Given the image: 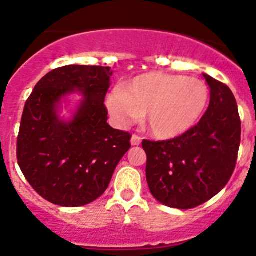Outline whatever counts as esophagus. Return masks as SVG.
I'll return each mask as SVG.
<instances>
[{"label":"esophagus","mask_w":256,"mask_h":256,"mask_svg":"<svg viewBox=\"0 0 256 256\" xmlns=\"http://www.w3.org/2000/svg\"><path fill=\"white\" fill-rule=\"evenodd\" d=\"M141 144V138L138 135H132V138H131V144L132 146H138V144Z\"/></svg>","instance_id":"34e87169"}]
</instances>
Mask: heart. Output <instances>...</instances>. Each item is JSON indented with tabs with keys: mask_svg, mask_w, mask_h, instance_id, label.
I'll list each match as a JSON object with an SVG mask.
<instances>
[{
	"mask_svg": "<svg viewBox=\"0 0 256 256\" xmlns=\"http://www.w3.org/2000/svg\"><path fill=\"white\" fill-rule=\"evenodd\" d=\"M208 98L209 89L203 80L152 72L110 94L106 105L118 125H132L144 115L150 131L167 140L196 125Z\"/></svg>",
	"mask_w": 256,
	"mask_h": 256,
	"instance_id": "heart-1",
	"label": "heart"
}]
</instances>
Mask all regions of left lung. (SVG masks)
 <instances>
[{
    "label": "left lung",
    "instance_id": "obj_1",
    "mask_svg": "<svg viewBox=\"0 0 256 256\" xmlns=\"http://www.w3.org/2000/svg\"><path fill=\"white\" fill-rule=\"evenodd\" d=\"M210 88L207 112L187 132L166 141H142L150 192L162 204L196 208L226 186L238 158L242 122L232 90L203 74Z\"/></svg>",
    "mask_w": 256,
    "mask_h": 256
}]
</instances>
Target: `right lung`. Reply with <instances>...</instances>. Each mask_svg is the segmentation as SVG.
Instances as JSON below:
<instances>
[{"instance_id": "add662e5", "label": "right lung", "mask_w": 256, "mask_h": 256, "mask_svg": "<svg viewBox=\"0 0 256 256\" xmlns=\"http://www.w3.org/2000/svg\"><path fill=\"white\" fill-rule=\"evenodd\" d=\"M110 66H66L46 74L27 99L17 138V160L33 190L53 204L80 207L106 190L131 135L115 130L104 104ZM78 90L84 99L74 120L56 116L58 102Z\"/></svg>"}]
</instances>
